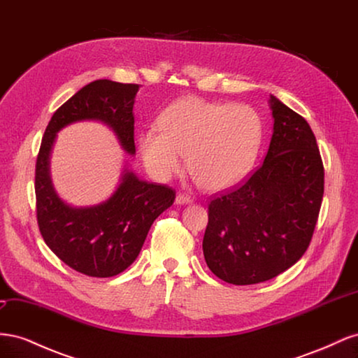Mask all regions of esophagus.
I'll return each instance as SVG.
<instances>
[{
	"label": "esophagus",
	"mask_w": 358,
	"mask_h": 358,
	"mask_svg": "<svg viewBox=\"0 0 358 358\" xmlns=\"http://www.w3.org/2000/svg\"><path fill=\"white\" fill-rule=\"evenodd\" d=\"M189 203H192V199L187 196V194L179 192L176 196V204H189Z\"/></svg>",
	"instance_id": "34e87169"
}]
</instances>
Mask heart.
<instances>
[{
	"label": "heart",
	"instance_id": "heart-1",
	"mask_svg": "<svg viewBox=\"0 0 358 358\" xmlns=\"http://www.w3.org/2000/svg\"><path fill=\"white\" fill-rule=\"evenodd\" d=\"M259 142L262 121L252 107L187 96L167 107L159 128L142 133L140 152L158 180L178 173L187 154V167L199 185L221 191L246 176Z\"/></svg>",
	"mask_w": 358,
	"mask_h": 358
}]
</instances>
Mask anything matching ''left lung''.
<instances>
[{
  "mask_svg": "<svg viewBox=\"0 0 358 358\" xmlns=\"http://www.w3.org/2000/svg\"><path fill=\"white\" fill-rule=\"evenodd\" d=\"M275 119L264 162L242 185L215 196L203 254L233 285L272 279L306 252L324 194V166L306 119L270 95Z\"/></svg>",
  "mask_w": 358,
  "mask_h": 358,
  "instance_id": "1",
  "label": "left lung"
}]
</instances>
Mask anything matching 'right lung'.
Masks as SVG:
<instances>
[{
	"mask_svg": "<svg viewBox=\"0 0 358 358\" xmlns=\"http://www.w3.org/2000/svg\"><path fill=\"white\" fill-rule=\"evenodd\" d=\"M140 86L94 80L53 113L36 162L37 224L46 245L76 272L92 278L116 276L134 263L150 225L176 199L175 189L138 179L125 170L110 199L91 208H71L53 189L49 157L61 128L95 119L109 125L129 155L134 145V99Z\"/></svg>",
	"mask_w": 358,
	"mask_h": 358,
	"instance_id": "add662e5",
	"label": "right lung"
}]
</instances>
